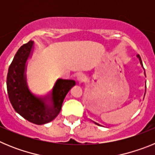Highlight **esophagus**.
<instances>
[{"label":"esophagus","instance_id":"34e87169","mask_svg":"<svg viewBox=\"0 0 155 155\" xmlns=\"http://www.w3.org/2000/svg\"><path fill=\"white\" fill-rule=\"evenodd\" d=\"M85 79H86V78L84 74H79L78 76V81L80 82L84 81H85Z\"/></svg>","mask_w":155,"mask_h":155}]
</instances>
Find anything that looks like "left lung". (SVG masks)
<instances>
[{
    "mask_svg": "<svg viewBox=\"0 0 155 155\" xmlns=\"http://www.w3.org/2000/svg\"><path fill=\"white\" fill-rule=\"evenodd\" d=\"M137 58L139 59V61H140V64H141V66L142 67H143V64H142V61H141V58H140V55L139 54H137ZM144 74H145V72H144ZM144 95H145V94H144ZM94 124H96V125H99V124H97V123H94Z\"/></svg>",
    "mask_w": 155,
    "mask_h": 155,
    "instance_id": "8db88e82",
    "label": "left lung"
}]
</instances>
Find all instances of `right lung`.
<instances>
[{
    "label": "right lung",
    "instance_id": "right-lung-1",
    "mask_svg": "<svg viewBox=\"0 0 155 155\" xmlns=\"http://www.w3.org/2000/svg\"><path fill=\"white\" fill-rule=\"evenodd\" d=\"M34 42L19 48L8 69L7 89L15 110L23 118L37 125L51 122L61 112L64 99L75 85L74 80L58 79L50 95L39 97L29 91L26 81V62L32 54Z\"/></svg>",
    "mask_w": 155,
    "mask_h": 155
}]
</instances>
